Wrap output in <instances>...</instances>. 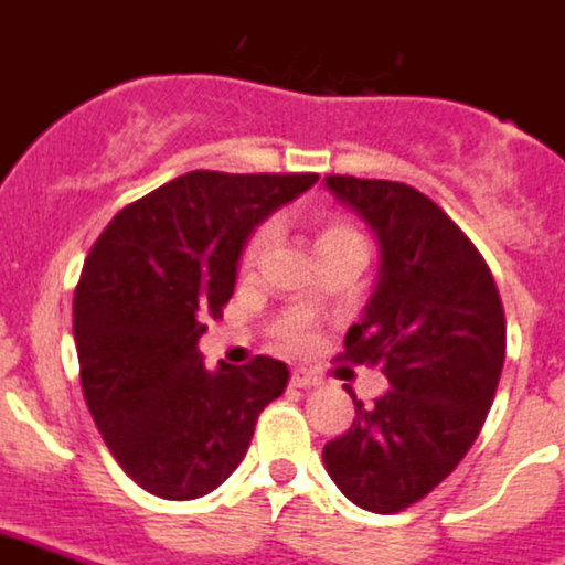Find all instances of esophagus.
I'll return each instance as SVG.
<instances>
[{
    "mask_svg": "<svg viewBox=\"0 0 565 565\" xmlns=\"http://www.w3.org/2000/svg\"><path fill=\"white\" fill-rule=\"evenodd\" d=\"M290 385L292 387H316V385H321V379L310 371H292Z\"/></svg>",
    "mask_w": 565,
    "mask_h": 565,
    "instance_id": "1",
    "label": "esophagus"
}]
</instances>
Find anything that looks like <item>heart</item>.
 I'll return each mask as SVG.
<instances>
[{
    "mask_svg": "<svg viewBox=\"0 0 565 565\" xmlns=\"http://www.w3.org/2000/svg\"><path fill=\"white\" fill-rule=\"evenodd\" d=\"M267 244L269 230L267 226H258L244 244V253H241V269H244V273L255 269V264L260 260ZM344 246L364 249L362 232L355 230L353 224H348V221H341V217H319V221H316V249H319V255L333 253V249H344ZM273 341L281 350L307 348L312 341V321L307 319L305 312H287V316H281V319L273 324Z\"/></svg>",
    "mask_w": 565,
    "mask_h": 565,
    "instance_id": "b5f03b06",
    "label": "heart"
}]
</instances>
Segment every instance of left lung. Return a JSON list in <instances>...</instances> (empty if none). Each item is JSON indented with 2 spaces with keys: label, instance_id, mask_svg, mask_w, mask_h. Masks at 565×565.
<instances>
[{
  "label": "left lung",
  "instance_id": "obj_1",
  "mask_svg": "<svg viewBox=\"0 0 565 565\" xmlns=\"http://www.w3.org/2000/svg\"><path fill=\"white\" fill-rule=\"evenodd\" d=\"M376 232L382 269L341 362L379 367L391 391L324 445L341 494L376 514L428 497L462 462L500 385L505 312L480 249L428 194L396 180L327 174ZM350 391V387H348Z\"/></svg>",
  "mask_w": 565,
  "mask_h": 565
}]
</instances>
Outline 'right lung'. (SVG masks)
Masks as SVG:
<instances>
[{
  "mask_svg": "<svg viewBox=\"0 0 565 565\" xmlns=\"http://www.w3.org/2000/svg\"><path fill=\"white\" fill-rule=\"evenodd\" d=\"M316 180L198 169L122 206L94 241L74 292L79 382L108 451L149 494L215 491L287 387L269 355L210 373L198 339L224 316L255 224Z\"/></svg>",
  "mask_w": 565,
  "mask_h": 565,
  "instance_id": "right-lung-1",
  "label": "right lung"
}]
</instances>
